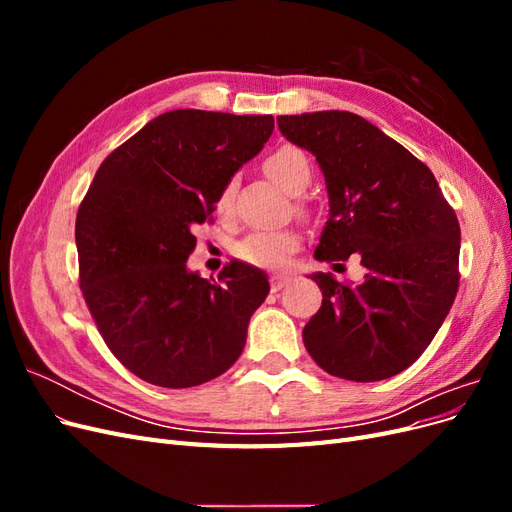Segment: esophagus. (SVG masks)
Instances as JSON below:
<instances>
[{"instance_id":"34e87169","label":"esophagus","mask_w":512,"mask_h":512,"mask_svg":"<svg viewBox=\"0 0 512 512\" xmlns=\"http://www.w3.org/2000/svg\"><path fill=\"white\" fill-rule=\"evenodd\" d=\"M288 282H290V275H286V273H275V275L271 277V290H273V292L282 290Z\"/></svg>"}]
</instances>
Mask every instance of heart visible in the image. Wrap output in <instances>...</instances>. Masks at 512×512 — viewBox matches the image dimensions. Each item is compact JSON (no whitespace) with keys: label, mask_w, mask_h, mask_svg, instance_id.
Instances as JSON below:
<instances>
[{"label":"heart","mask_w":512,"mask_h":512,"mask_svg":"<svg viewBox=\"0 0 512 512\" xmlns=\"http://www.w3.org/2000/svg\"><path fill=\"white\" fill-rule=\"evenodd\" d=\"M267 175L280 183L288 194H301L312 181V164L305 151L294 145H282L273 149L265 158ZM235 200V181H226L215 200V211L222 218H228ZM299 250V235L292 230H260L245 237L237 256L256 267H282L286 260Z\"/></svg>","instance_id":"b5f03b06"}]
</instances>
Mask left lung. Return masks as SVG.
Wrapping results in <instances>:
<instances>
[{"label":"left lung","mask_w":512,"mask_h":512,"mask_svg":"<svg viewBox=\"0 0 512 512\" xmlns=\"http://www.w3.org/2000/svg\"><path fill=\"white\" fill-rule=\"evenodd\" d=\"M277 126L314 153L327 181L331 211L316 260L356 254L365 269L356 286L312 275L322 305L305 324L303 344L331 376H397L425 352L457 297L455 209L421 160L359 115H280Z\"/></svg>","instance_id":"obj_1"}]
</instances>
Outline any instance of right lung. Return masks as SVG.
Listing matches in <instances>:
<instances>
[{
  "label": "right lung",
  "instance_id": "add662e5",
  "mask_svg": "<svg viewBox=\"0 0 512 512\" xmlns=\"http://www.w3.org/2000/svg\"><path fill=\"white\" fill-rule=\"evenodd\" d=\"M275 128L271 115L179 108L108 156L76 213L79 280L117 361L164 389L222 376L241 356L267 275L230 262L209 282L185 260L222 185Z\"/></svg>",
  "mask_w": 512,
  "mask_h": 512
}]
</instances>
